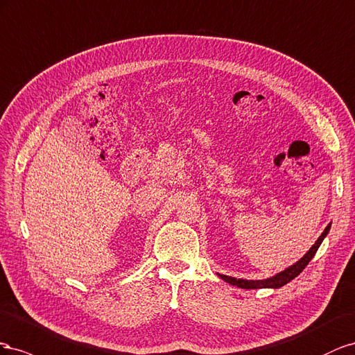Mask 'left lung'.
<instances>
[{"mask_svg": "<svg viewBox=\"0 0 355 355\" xmlns=\"http://www.w3.org/2000/svg\"><path fill=\"white\" fill-rule=\"evenodd\" d=\"M330 230V225L324 229V232L321 234V236L317 239L315 244H313L311 247V250L306 252L305 256H303L297 263H295V265L287 268L286 270H282L279 273H277L275 277L272 278H268V279H236L234 277H227V275H221V273H218V277L221 279H225L226 282H229V284L232 286H236L239 288H247V290H251V288H279L282 286H286L287 282H290L291 279H295L299 273L305 269L308 266V263L312 260V257L315 256V252L318 250V247L321 245L322 239L326 238V235L329 234Z\"/></svg>", "mask_w": 355, "mask_h": 355, "instance_id": "left-lung-1", "label": "left lung"}]
</instances>
